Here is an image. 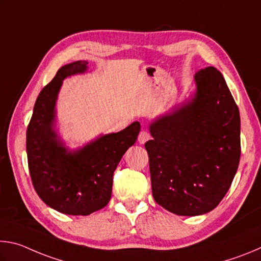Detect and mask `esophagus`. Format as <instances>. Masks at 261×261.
<instances>
[{
    "label": "esophagus",
    "mask_w": 261,
    "mask_h": 261,
    "mask_svg": "<svg viewBox=\"0 0 261 261\" xmlns=\"http://www.w3.org/2000/svg\"><path fill=\"white\" fill-rule=\"evenodd\" d=\"M151 138V136H149V134L148 132L146 131V130H141L140 131V134H139V136H138V141H139V144H145L146 143V141Z\"/></svg>",
    "instance_id": "esophagus-1"
}]
</instances>
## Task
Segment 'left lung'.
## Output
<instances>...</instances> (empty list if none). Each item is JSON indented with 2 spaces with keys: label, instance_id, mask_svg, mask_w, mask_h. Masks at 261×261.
<instances>
[{
  "label": "left lung",
  "instance_id": "left-lung-1",
  "mask_svg": "<svg viewBox=\"0 0 261 261\" xmlns=\"http://www.w3.org/2000/svg\"><path fill=\"white\" fill-rule=\"evenodd\" d=\"M193 98L156 118L145 144L153 198L171 213H208L226 196L241 158L240 110L219 70L194 76Z\"/></svg>",
  "mask_w": 261,
  "mask_h": 261
}]
</instances>
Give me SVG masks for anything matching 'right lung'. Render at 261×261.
<instances>
[{
  "mask_svg": "<svg viewBox=\"0 0 261 261\" xmlns=\"http://www.w3.org/2000/svg\"><path fill=\"white\" fill-rule=\"evenodd\" d=\"M87 61L62 67L35 101L26 131V152L33 187L41 200L57 212L90 215L108 204L113 175L126 149L136 143L139 122L116 134L68 152L54 130L55 105L63 79L87 70Z\"/></svg>",
  "mask_w": 261,
  "mask_h": 261,
  "instance_id": "obj_1",
  "label": "right lung"
}]
</instances>
